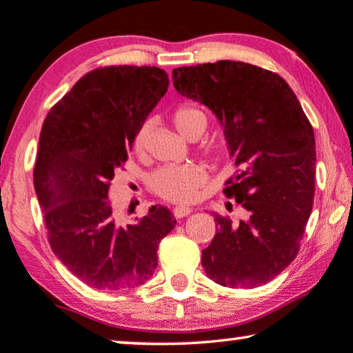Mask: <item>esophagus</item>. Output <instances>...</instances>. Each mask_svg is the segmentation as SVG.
Here are the masks:
<instances>
[{"mask_svg": "<svg viewBox=\"0 0 353 353\" xmlns=\"http://www.w3.org/2000/svg\"><path fill=\"white\" fill-rule=\"evenodd\" d=\"M192 212H193L192 207L177 205V207H174V210H172V214H174L176 218H183V216H187V215L192 214Z\"/></svg>", "mask_w": 353, "mask_h": 353, "instance_id": "esophagus-1", "label": "esophagus"}]
</instances>
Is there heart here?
I'll use <instances>...</instances> for the list:
<instances>
[{"mask_svg":"<svg viewBox=\"0 0 353 353\" xmlns=\"http://www.w3.org/2000/svg\"><path fill=\"white\" fill-rule=\"evenodd\" d=\"M171 119L179 132L185 138H192L194 133L204 132L207 119L205 114L196 105L181 103L172 111ZM148 127H139L132 139V149L137 155H143L148 144ZM201 152L207 160L214 161L220 155V148L215 143H205L201 146ZM205 183L204 168L196 163L166 165L155 170L149 176V187L155 194L171 203H190L196 199L199 190Z\"/></svg>","mask_w":353,"mask_h":353,"instance_id":"obj_1","label":"heart"}]
</instances>
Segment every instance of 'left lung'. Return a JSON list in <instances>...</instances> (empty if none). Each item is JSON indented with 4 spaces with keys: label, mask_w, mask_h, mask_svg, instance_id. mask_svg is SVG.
<instances>
[{
    "label": "left lung",
    "mask_w": 353,
    "mask_h": 353,
    "mask_svg": "<svg viewBox=\"0 0 353 353\" xmlns=\"http://www.w3.org/2000/svg\"><path fill=\"white\" fill-rule=\"evenodd\" d=\"M174 88L214 111L239 168L223 190L243 207L232 221L215 214L218 232L203 267L225 288H257L300 251L314 201L316 139L292 89L275 72L240 61L177 67Z\"/></svg>",
    "instance_id": "left-lung-1"
}]
</instances>
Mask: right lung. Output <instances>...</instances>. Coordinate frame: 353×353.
<instances>
[{
	"mask_svg": "<svg viewBox=\"0 0 353 353\" xmlns=\"http://www.w3.org/2000/svg\"><path fill=\"white\" fill-rule=\"evenodd\" d=\"M168 86L170 78L159 67H99L83 75L43 121L32 177L48 243L69 272L94 289L125 290L146 283L160 240L176 226L165 205L121 225L108 199L133 137Z\"/></svg>",
	"mask_w": 353,
	"mask_h": 353,
	"instance_id": "add662e5",
	"label": "right lung"
}]
</instances>
